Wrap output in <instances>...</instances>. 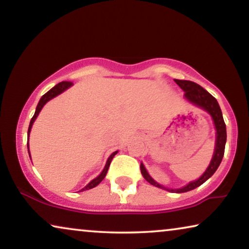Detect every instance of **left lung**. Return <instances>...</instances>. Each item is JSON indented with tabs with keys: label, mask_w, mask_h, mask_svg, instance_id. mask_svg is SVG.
I'll return each mask as SVG.
<instances>
[{
	"label": "left lung",
	"mask_w": 249,
	"mask_h": 249,
	"mask_svg": "<svg viewBox=\"0 0 249 249\" xmlns=\"http://www.w3.org/2000/svg\"><path fill=\"white\" fill-rule=\"evenodd\" d=\"M175 81L176 84L178 85L183 91H185V97L187 101H189L190 103L196 105V107L205 110L207 113H210L211 117H212L214 125H215V130H216L215 148H214L213 158L211 160L210 165L207 166L205 172H204L198 179L195 180V181L189 182L188 185H186L185 187H181V188L179 189L166 188V187L156 182L155 180L148 175V172L146 171L145 166L142 163H141V171H142V177H144V178L153 186L159 187V188L168 190V192H172V193H186V192H189V190L197 188V187H199L200 185H203L207 179H210L211 177L214 175V172H215L217 168H219L220 163L223 159L224 147H226L227 128H226V124H224L220 105L217 103L215 98H214L209 91L204 89V88L202 86H199L198 84L194 83V81L179 80V79H175Z\"/></svg>",
	"instance_id": "obj_1"
}]
</instances>
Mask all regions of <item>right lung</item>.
<instances>
[{
    "mask_svg": "<svg viewBox=\"0 0 249 249\" xmlns=\"http://www.w3.org/2000/svg\"><path fill=\"white\" fill-rule=\"evenodd\" d=\"M72 83H71V81H61V83H59L57 85H55V86H54L53 88H51V89L47 91L46 94H44L42 97H40V100H39V102H38V104H37V107H36V111H35V114H34V117L32 118V120H30V124H29V128H28V139H29V134H30V130H32V127H33V124L34 122H35V120H36V118H37V115L39 114V112H40V110H42L43 108V107L44 105H45L47 102H49L50 100H52V98H54L55 96H57V95H60L61 93H63L64 90H67L68 88L69 87H71L72 86ZM27 147H28V153H29V145L27 144ZM118 153V151L117 152H113L112 153V154L110 155V158L107 159V164H105V166H104V169H103V171L101 172V175L98 176V177H96V178L95 179H93L91 180V181L88 183V185L85 187V188H83L81 190H79V192H84V190H88V189H91V188H94V187H96L98 183H100L102 180H103L104 178H105V176H107V170H108V166H110V164H111V161H112V159L114 158V155L117 154ZM30 156V155H29Z\"/></svg>",
    "mask_w": 249,
    "mask_h": 249,
    "instance_id": "1",
    "label": "right lung"
}]
</instances>
